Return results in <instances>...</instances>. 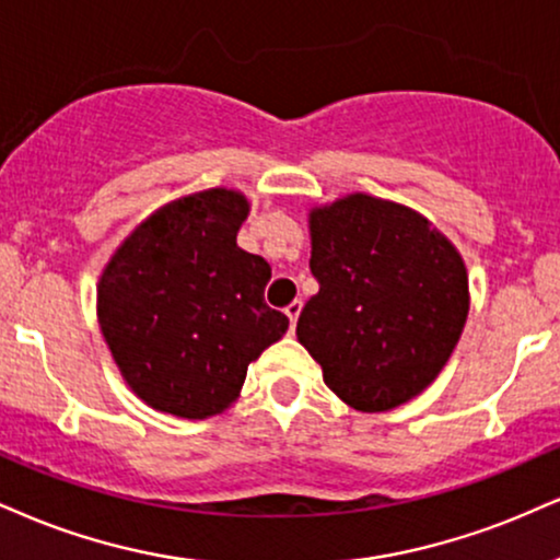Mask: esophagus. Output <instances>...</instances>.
<instances>
[{
  "label": "esophagus",
  "instance_id": "34e87169",
  "mask_svg": "<svg viewBox=\"0 0 560 560\" xmlns=\"http://www.w3.org/2000/svg\"><path fill=\"white\" fill-rule=\"evenodd\" d=\"M301 306H303V303H301V301H293V303H288L285 314H288V319H291V329H295V322H299Z\"/></svg>",
  "mask_w": 560,
  "mask_h": 560
}]
</instances>
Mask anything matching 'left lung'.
<instances>
[{
	"mask_svg": "<svg viewBox=\"0 0 560 560\" xmlns=\"http://www.w3.org/2000/svg\"><path fill=\"white\" fill-rule=\"evenodd\" d=\"M319 293L299 342L345 405L384 412L418 397L444 369L470 312L459 252L410 207L348 195L308 212Z\"/></svg>",
	"mask_w": 560,
	"mask_h": 560,
	"instance_id": "8db88e82",
	"label": "left lung"
}]
</instances>
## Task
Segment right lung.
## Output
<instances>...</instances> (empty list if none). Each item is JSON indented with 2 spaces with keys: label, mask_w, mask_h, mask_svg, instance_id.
Segmentation results:
<instances>
[{
  "label": "right lung",
  "mask_w": 560,
  "mask_h": 560,
  "mask_svg": "<svg viewBox=\"0 0 560 560\" xmlns=\"http://www.w3.org/2000/svg\"><path fill=\"white\" fill-rule=\"evenodd\" d=\"M248 199L205 189L163 205L98 280V324L129 389L153 410L202 420L236 402L248 363L288 316L265 303L272 269L236 244Z\"/></svg>",
  "instance_id": "obj_1"
}]
</instances>
